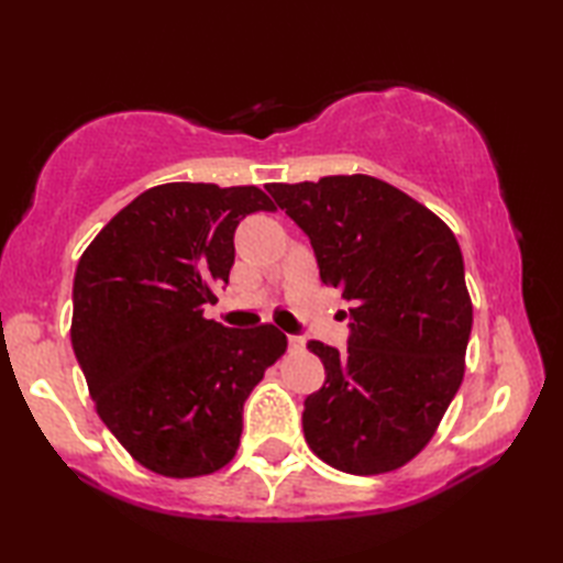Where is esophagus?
Masks as SVG:
<instances>
[{"label":"esophagus","mask_w":563,"mask_h":563,"mask_svg":"<svg viewBox=\"0 0 563 563\" xmlns=\"http://www.w3.org/2000/svg\"><path fill=\"white\" fill-rule=\"evenodd\" d=\"M288 345H290V349H302L305 341H302V336H295V333H290V336H288Z\"/></svg>","instance_id":"1"}]
</instances>
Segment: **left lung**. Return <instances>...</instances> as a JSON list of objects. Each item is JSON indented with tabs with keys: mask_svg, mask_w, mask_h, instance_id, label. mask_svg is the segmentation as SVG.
<instances>
[{
	"mask_svg": "<svg viewBox=\"0 0 563 563\" xmlns=\"http://www.w3.org/2000/svg\"><path fill=\"white\" fill-rule=\"evenodd\" d=\"M349 305V349H307L327 379L302 411L307 445L349 474L406 464L433 438L464 377L472 300L450 227L373 176L268 184Z\"/></svg>",
	"mask_w": 563,
	"mask_h": 563,
	"instance_id": "left-lung-1",
	"label": "left lung"
}]
</instances>
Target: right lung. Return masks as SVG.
<instances>
[{"mask_svg": "<svg viewBox=\"0 0 563 563\" xmlns=\"http://www.w3.org/2000/svg\"><path fill=\"white\" fill-rule=\"evenodd\" d=\"M258 210L275 206L256 186H154L77 263L71 349L106 428L157 474L188 479L230 462L244 401L288 345L273 324L202 317L230 283L239 222Z\"/></svg>", "mask_w": 563, "mask_h": 563, "instance_id": "add662e5", "label": "right lung"}]
</instances>
